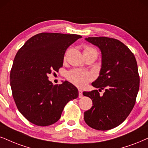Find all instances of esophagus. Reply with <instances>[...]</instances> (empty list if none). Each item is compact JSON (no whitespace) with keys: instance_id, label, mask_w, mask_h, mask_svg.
<instances>
[{"instance_id":"1","label":"esophagus","mask_w":148,"mask_h":148,"mask_svg":"<svg viewBox=\"0 0 148 148\" xmlns=\"http://www.w3.org/2000/svg\"><path fill=\"white\" fill-rule=\"evenodd\" d=\"M82 96H83L82 90L79 89V98H82Z\"/></svg>"}]
</instances>
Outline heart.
<instances>
[{"mask_svg": "<svg viewBox=\"0 0 148 148\" xmlns=\"http://www.w3.org/2000/svg\"><path fill=\"white\" fill-rule=\"evenodd\" d=\"M84 52H95V49L90 47H86ZM66 78L70 82L73 84L78 87H84L90 80L93 79V75L88 71L80 69H73L68 71L66 73Z\"/></svg>", "mask_w": 148, "mask_h": 148, "instance_id": "b5f03b06", "label": "heart"}]
</instances>
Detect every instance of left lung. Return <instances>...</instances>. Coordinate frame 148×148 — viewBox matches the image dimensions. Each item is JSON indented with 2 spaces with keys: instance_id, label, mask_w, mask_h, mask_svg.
Masks as SVG:
<instances>
[{
  "instance_id": "obj_1",
  "label": "left lung",
  "mask_w": 148,
  "mask_h": 148,
  "mask_svg": "<svg viewBox=\"0 0 148 148\" xmlns=\"http://www.w3.org/2000/svg\"><path fill=\"white\" fill-rule=\"evenodd\" d=\"M100 49L101 66L99 75L92 83L97 90L84 92L92 99V106L84 112L88 126L98 130L114 128L125 121L135 104L139 89L136 60L128 47L121 41L107 37L86 38Z\"/></svg>"
}]
</instances>
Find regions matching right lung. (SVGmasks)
<instances>
[{"instance_id":"right-lung-1","label":"right lung","mask_w":148,"mask_h":148,"mask_svg":"<svg viewBox=\"0 0 148 148\" xmlns=\"http://www.w3.org/2000/svg\"><path fill=\"white\" fill-rule=\"evenodd\" d=\"M82 36L41 33L18 50L10 73L13 97L18 110L34 124L47 126L60 119L65 105L78 97L77 88L68 81L53 85L48 74L62 66L67 48Z\"/></svg>"}]
</instances>
